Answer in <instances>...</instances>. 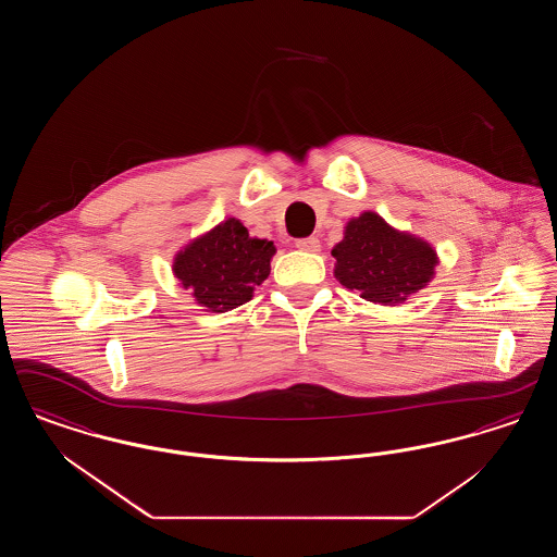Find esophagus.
Returning <instances> with one entry per match:
<instances>
[{
    "instance_id": "34e87169",
    "label": "esophagus",
    "mask_w": 557,
    "mask_h": 557,
    "mask_svg": "<svg viewBox=\"0 0 557 557\" xmlns=\"http://www.w3.org/2000/svg\"><path fill=\"white\" fill-rule=\"evenodd\" d=\"M296 248H300V250H307V252H318L319 250V239L315 236H309V238H298L296 242Z\"/></svg>"
}]
</instances>
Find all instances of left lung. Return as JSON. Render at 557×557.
<instances>
[{
	"label": "left lung",
	"instance_id": "left-lung-1",
	"mask_svg": "<svg viewBox=\"0 0 557 557\" xmlns=\"http://www.w3.org/2000/svg\"><path fill=\"white\" fill-rule=\"evenodd\" d=\"M336 277L366 300L393 305L430 282L436 252L422 239L398 234L375 212L346 225L345 239L332 250Z\"/></svg>",
	"mask_w": 557,
	"mask_h": 557
}]
</instances>
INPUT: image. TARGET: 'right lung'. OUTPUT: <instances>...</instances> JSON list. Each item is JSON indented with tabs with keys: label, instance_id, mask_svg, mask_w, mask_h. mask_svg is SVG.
Wrapping results in <instances>:
<instances>
[{
	"label": "right lung",
	"instance_id": "obj_1",
	"mask_svg": "<svg viewBox=\"0 0 557 557\" xmlns=\"http://www.w3.org/2000/svg\"><path fill=\"white\" fill-rule=\"evenodd\" d=\"M273 255V242L250 238L238 219H227L180 252L173 271L202 307L223 313L252 298L271 271Z\"/></svg>",
	"mask_w": 557,
	"mask_h": 557
}]
</instances>
